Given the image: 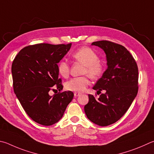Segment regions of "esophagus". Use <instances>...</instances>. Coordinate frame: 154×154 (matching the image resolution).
Wrapping results in <instances>:
<instances>
[{
  "mask_svg": "<svg viewBox=\"0 0 154 154\" xmlns=\"http://www.w3.org/2000/svg\"><path fill=\"white\" fill-rule=\"evenodd\" d=\"M80 95H81V94L80 93H78V92H75V93H74L75 97H77V96H80Z\"/></svg>",
  "mask_w": 154,
  "mask_h": 154,
  "instance_id": "34e87169",
  "label": "esophagus"
}]
</instances>
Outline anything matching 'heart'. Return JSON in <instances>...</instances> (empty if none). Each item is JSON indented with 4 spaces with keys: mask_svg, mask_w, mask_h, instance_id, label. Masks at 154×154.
Masks as SVG:
<instances>
[{
    "mask_svg": "<svg viewBox=\"0 0 154 154\" xmlns=\"http://www.w3.org/2000/svg\"><path fill=\"white\" fill-rule=\"evenodd\" d=\"M75 60L84 65L83 74H87L92 79H97L101 76L104 71V66L99 60L97 53L88 47L78 49L72 54ZM69 65L65 60H60L58 64V72L63 77H67L69 74ZM89 84L87 76L74 77L66 83L65 87L69 91L83 92Z\"/></svg>",
    "mask_w": 154,
    "mask_h": 154,
    "instance_id": "1",
    "label": "heart"
}]
</instances>
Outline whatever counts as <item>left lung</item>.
<instances>
[{"label":"left lung","instance_id":"left-lung-1","mask_svg":"<svg viewBox=\"0 0 154 154\" xmlns=\"http://www.w3.org/2000/svg\"><path fill=\"white\" fill-rule=\"evenodd\" d=\"M106 55L108 68L93 87L98 99L89 94L84 110L89 121L102 127L114 123L129 108L138 92V67L123 46L107 40L94 42Z\"/></svg>","mask_w":154,"mask_h":154}]
</instances>
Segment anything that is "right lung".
Listing matches in <instances>:
<instances>
[{
	"mask_svg": "<svg viewBox=\"0 0 154 154\" xmlns=\"http://www.w3.org/2000/svg\"><path fill=\"white\" fill-rule=\"evenodd\" d=\"M71 47V43L34 44L21 49L13 60L14 92L27 115L38 124L57 122L73 98L72 91H61L63 86L58 72V63ZM54 87L59 92L50 96L49 91L55 90Z\"/></svg>",
	"mask_w": 154,
	"mask_h": 154,
	"instance_id": "obj_1",
	"label": "right lung"
}]
</instances>
